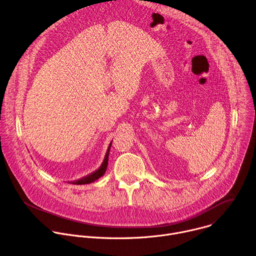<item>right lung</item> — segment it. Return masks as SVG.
Returning <instances> with one entry per match:
<instances>
[{
	"instance_id": "obj_1",
	"label": "right lung",
	"mask_w": 256,
	"mask_h": 256,
	"mask_svg": "<svg viewBox=\"0 0 256 256\" xmlns=\"http://www.w3.org/2000/svg\"><path fill=\"white\" fill-rule=\"evenodd\" d=\"M111 145H112V142L109 144V147H108V150L106 152V156H105V158L103 160V162H102L100 166L92 172V174L84 176V178H80L76 180H74V182H68L70 184H90V182H94V180H96L98 178H100V176H103L107 170V166H108V160H109V152H110V148H111Z\"/></svg>"
}]
</instances>
